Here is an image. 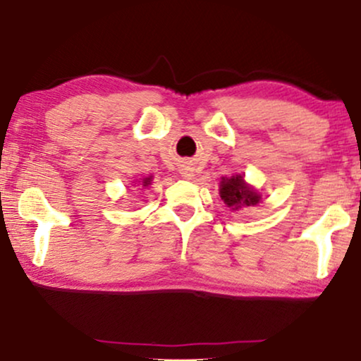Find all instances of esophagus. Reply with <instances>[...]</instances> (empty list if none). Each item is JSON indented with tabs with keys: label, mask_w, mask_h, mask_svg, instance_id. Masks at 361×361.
Returning <instances> with one entry per match:
<instances>
[{
	"label": "esophagus",
	"mask_w": 361,
	"mask_h": 361,
	"mask_svg": "<svg viewBox=\"0 0 361 361\" xmlns=\"http://www.w3.org/2000/svg\"><path fill=\"white\" fill-rule=\"evenodd\" d=\"M181 176H185V178H191L193 175H191V170L190 168H181Z\"/></svg>",
	"instance_id": "34e87169"
}]
</instances>
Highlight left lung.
<instances>
[{
  "label": "left lung",
  "instance_id": "8db88e82",
  "mask_svg": "<svg viewBox=\"0 0 361 361\" xmlns=\"http://www.w3.org/2000/svg\"><path fill=\"white\" fill-rule=\"evenodd\" d=\"M220 196L228 208L240 209L243 207H257L262 200V195L250 186L241 175L221 178Z\"/></svg>",
  "mask_w": 361,
  "mask_h": 361
}]
</instances>
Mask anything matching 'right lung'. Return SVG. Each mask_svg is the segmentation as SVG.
Returning a JSON list of instances; mask_svg holds the SVG:
<instances>
[{
	"mask_svg": "<svg viewBox=\"0 0 361 361\" xmlns=\"http://www.w3.org/2000/svg\"><path fill=\"white\" fill-rule=\"evenodd\" d=\"M152 176H148V178H143V180H140L138 181V186H140V188H147V186L148 185H152Z\"/></svg>",
	"mask_w": 361,
	"mask_h": 361,
	"instance_id": "right-lung-1",
	"label": "right lung"
}]
</instances>
